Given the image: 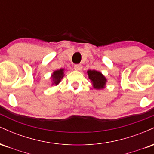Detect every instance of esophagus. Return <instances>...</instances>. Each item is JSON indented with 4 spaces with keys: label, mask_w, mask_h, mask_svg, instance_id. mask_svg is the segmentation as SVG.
Masks as SVG:
<instances>
[{
    "label": "esophagus",
    "mask_w": 154,
    "mask_h": 154,
    "mask_svg": "<svg viewBox=\"0 0 154 154\" xmlns=\"http://www.w3.org/2000/svg\"><path fill=\"white\" fill-rule=\"evenodd\" d=\"M82 69V66L81 64H76L75 65V69L77 71H80Z\"/></svg>",
    "instance_id": "obj_1"
}]
</instances>
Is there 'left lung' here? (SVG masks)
Listing matches in <instances>:
<instances>
[{"instance_id":"left-lung-1","label":"left lung","mask_w":154,"mask_h":154,"mask_svg":"<svg viewBox=\"0 0 154 154\" xmlns=\"http://www.w3.org/2000/svg\"><path fill=\"white\" fill-rule=\"evenodd\" d=\"M88 76L91 80L93 82V87L96 89H100L103 88L105 86L106 79L101 73L95 70H89L88 71Z\"/></svg>"}]
</instances>
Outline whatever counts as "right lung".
Instances as JSON below:
<instances>
[{
    "label": "right lung",
    "mask_w": 154,
    "mask_h": 154,
    "mask_svg": "<svg viewBox=\"0 0 154 154\" xmlns=\"http://www.w3.org/2000/svg\"><path fill=\"white\" fill-rule=\"evenodd\" d=\"M63 69H59L57 70V71H55L53 74L52 77L53 79H54V83L56 85H58L61 81V79L63 77Z\"/></svg>",
    "instance_id": "add662e5"
}]
</instances>
